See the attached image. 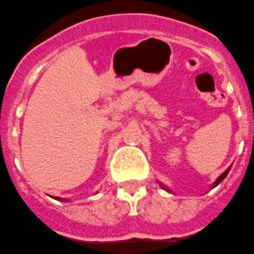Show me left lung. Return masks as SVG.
I'll use <instances>...</instances> for the list:
<instances>
[{
	"mask_svg": "<svg viewBox=\"0 0 254 254\" xmlns=\"http://www.w3.org/2000/svg\"><path fill=\"white\" fill-rule=\"evenodd\" d=\"M230 170H231V167H228V169H227V170H226V171H225V172H223V174H222V175H221V176H220V177H218V179H217V180H216V182H215V184H213V187H216V186H217V185H220V184H221V182H222V181H223V179H225V177H226V176H227V174H228V171H230ZM160 185H161V187H164V189H165V190H167V191H170V190H169V189H167V187H166V186H164V185H162V184H160Z\"/></svg>",
	"mask_w": 254,
	"mask_h": 254,
	"instance_id": "left-lung-1",
	"label": "left lung"
}]
</instances>
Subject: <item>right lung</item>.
Returning <instances> with one entry per match:
<instances>
[{
  "label": "right lung",
  "instance_id": "1",
  "mask_svg": "<svg viewBox=\"0 0 254 254\" xmlns=\"http://www.w3.org/2000/svg\"><path fill=\"white\" fill-rule=\"evenodd\" d=\"M53 198H56V200L58 201H64V198H61V197H53Z\"/></svg>",
  "mask_w": 254,
  "mask_h": 254
}]
</instances>
